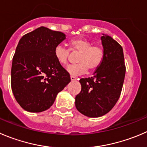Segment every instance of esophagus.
<instances>
[{"label":"esophagus","instance_id":"obj_1","mask_svg":"<svg viewBox=\"0 0 147 147\" xmlns=\"http://www.w3.org/2000/svg\"><path fill=\"white\" fill-rule=\"evenodd\" d=\"M71 81H76V78L74 77V76H71Z\"/></svg>","mask_w":147,"mask_h":147}]
</instances>
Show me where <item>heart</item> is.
I'll return each mask as SVG.
<instances>
[{"mask_svg":"<svg viewBox=\"0 0 147 147\" xmlns=\"http://www.w3.org/2000/svg\"><path fill=\"white\" fill-rule=\"evenodd\" d=\"M70 50L62 45H57L54 49V56L57 62L61 65L68 64L73 53H79L76 65H69L68 71L73 75H82L87 72L88 69L93 71L98 68L102 63L105 51L100 45L92 44V42L84 37H77L69 42Z\"/></svg>","mask_w":147,"mask_h":147,"instance_id":"1","label":"heart"}]
</instances>
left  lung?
Instances as JSON below:
<instances>
[{"mask_svg":"<svg viewBox=\"0 0 147 147\" xmlns=\"http://www.w3.org/2000/svg\"><path fill=\"white\" fill-rule=\"evenodd\" d=\"M105 51L102 63L91 78L81 79L82 90L75 98L76 107L90 118L110 112L121 96L125 74L123 48L111 37H101Z\"/></svg>","mask_w":147,"mask_h":147,"instance_id":"obj_1","label":"left lung"}]
</instances>
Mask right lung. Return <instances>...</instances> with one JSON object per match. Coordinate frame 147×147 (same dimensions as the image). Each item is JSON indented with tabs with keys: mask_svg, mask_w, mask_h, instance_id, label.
I'll use <instances>...</instances> for the list:
<instances>
[{
	"mask_svg": "<svg viewBox=\"0 0 147 147\" xmlns=\"http://www.w3.org/2000/svg\"><path fill=\"white\" fill-rule=\"evenodd\" d=\"M65 39L64 33L40 26L19 40L12 61L11 84L24 110H47L71 82L68 72L54 56L55 47Z\"/></svg>",
	"mask_w": 147,
	"mask_h": 147,
	"instance_id": "right-lung-1",
	"label": "right lung"
}]
</instances>
